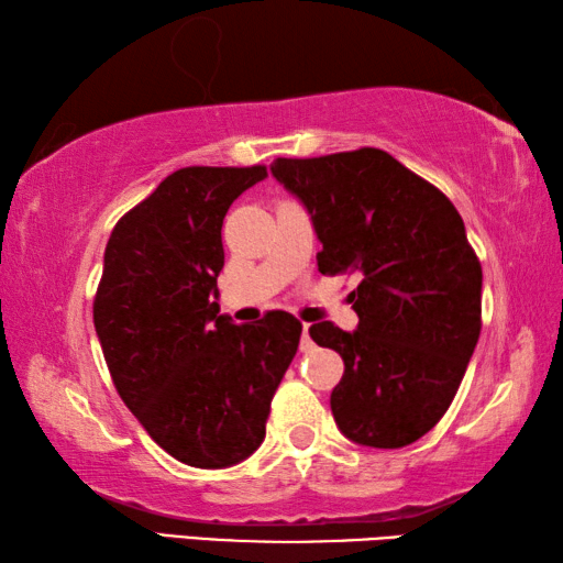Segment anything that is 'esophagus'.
Returning <instances> with one entry per match:
<instances>
[{
	"mask_svg": "<svg viewBox=\"0 0 563 563\" xmlns=\"http://www.w3.org/2000/svg\"><path fill=\"white\" fill-rule=\"evenodd\" d=\"M312 340H310V325H302V338H300V352H310Z\"/></svg>",
	"mask_w": 563,
	"mask_h": 563,
	"instance_id": "34e87169",
	"label": "esophagus"
}]
</instances>
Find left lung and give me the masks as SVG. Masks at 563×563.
I'll use <instances>...</instances> for the list:
<instances>
[{
    "label": "left lung",
    "instance_id": "left-lung-1",
    "mask_svg": "<svg viewBox=\"0 0 563 563\" xmlns=\"http://www.w3.org/2000/svg\"><path fill=\"white\" fill-rule=\"evenodd\" d=\"M273 176L308 208L322 275H360V325L316 322L345 375L330 407L352 442L397 450L450 409L482 330V263L462 216L430 180L383 148L275 158Z\"/></svg>",
    "mask_w": 563,
    "mask_h": 563
}]
</instances>
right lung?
Wrapping results in <instances>:
<instances>
[{
    "instance_id": "right-lung-1",
    "label": "right lung",
    "mask_w": 563,
    "mask_h": 563,
    "mask_svg": "<svg viewBox=\"0 0 563 563\" xmlns=\"http://www.w3.org/2000/svg\"><path fill=\"white\" fill-rule=\"evenodd\" d=\"M265 166H186L119 218L93 295L109 373L161 450L221 470L258 450L271 402L298 352L285 310L233 325L218 308L221 228Z\"/></svg>"
}]
</instances>
